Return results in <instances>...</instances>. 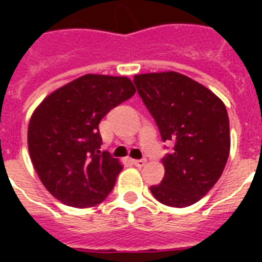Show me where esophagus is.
<instances>
[{
	"mask_svg": "<svg viewBox=\"0 0 262 262\" xmlns=\"http://www.w3.org/2000/svg\"><path fill=\"white\" fill-rule=\"evenodd\" d=\"M130 158H132V160H133V162H135V163L137 164V166H141V164L144 163V158H143V156L137 155V154H135V152H130Z\"/></svg>",
	"mask_w": 262,
	"mask_h": 262,
	"instance_id": "34e87169",
	"label": "esophagus"
}]
</instances>
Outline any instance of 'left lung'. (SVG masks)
<instances>
[{
	"label": "left lung",
	"mask_w": 262,
	"mask_h": 262,
	"mask_svg": "<svg viewBox=\"0 0 262 262\" xmlns=\"http://www.w3.org/2000/svg\"><path fill=\"white\" fill-rule=\"evenodd\" d=\"M127 77L85 75L51 92L31 115L28 152L40 182L68 207L103 203L122 163L102 148L99 122L133 95Z\"/></svg>",
	"instance_id": "8db88e82"
}]
</instances>
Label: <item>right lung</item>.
<instances>
[{"label":"right lung","mask_w":262,"mask_h":262,"mask_svg":"<svg viewBox=\"0 0 262 262\" xmlns=\"http://www.w3.org/2000/svg\"><path fill=\"white\" fill-rule=\"evenodd\" d=\"M137 92L171 149L162 159L164 177L151 187L159 203L183 208L197 203L222 177L230 155V123L223 102L191 87L175 72L135 77Z\"/></svg>","instance_id":"add662e5"}]
</instances>
